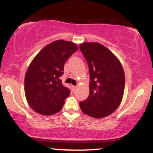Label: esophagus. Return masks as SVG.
Segmentation results:
<instances>
[{
	"label": "esophagus",
	"mask_w": 153,
	"mask_h": 153,
	"mask_svg": "<svg viewBox=\"0 0 153 153\" xmlns=\"http://www.w3.org/2000/svg\"><path fill=\"white\" fill-rule=\"evenodd\" d=\"M72 89H73V91H75L77 89V86H74V85H73V86H72Z\"/></svg>",
	"instance_id": "1"
}]
</instances>
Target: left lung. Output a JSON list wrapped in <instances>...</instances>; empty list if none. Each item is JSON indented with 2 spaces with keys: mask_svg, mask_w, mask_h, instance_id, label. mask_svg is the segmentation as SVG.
Instances as JSON below:
<instances>
[{
  "mask_svg": "<svg viewBox=\"0 0 153 153\" xmlns=\"http://www.w3.org/2000/svg\"><path fill=\"white\" fill-rule=\"evenodd\" d=\"M80 50L86 59L90 73L89 96L80 102L85 114L103 118L111 114L122 100L125 76L117 57L97 42H84Z\"/></svg>",
  "mask_w": 153,
  "mask_h": 153,
  "instance_id": "left-lung-1",
  "label": "left lung"
}]
</instances>
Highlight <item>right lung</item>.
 Here are the masks:
<instances>
[{"instance_id": "right-lung-1", "label": "right lung", "mask_w": 153, "mask_h": 153, "mask_svg": "<svg viewBox=\"0 0 153 153\" xmlns=\"http://www.w3.org/2000/svg\"><path fill=\"white\" fill-rule=\"evenodd\" d=\"M75 43L57 40L36 54L26 73L25 96L33 110L42 115H52L62 109L71 91L62 85L66 60L78 50Z\"/></svg>"}]
</instances>
